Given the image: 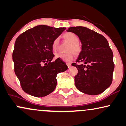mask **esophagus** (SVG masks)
Instances as JSON below:
<instances>
[{"label": "esophagus", "instance_id": "obj_1", "mask_svg": "<svg viewBox=\"0 0 126 126\" xmlns=\"http://www.w3.org/2000/svg\"><path fill=\"white\" fill-rule=\"evenodd\" d=\"M66 64H67V65L68 67V68H69V67L71 66V64L70 63H67Z\"/></svg>", "mask_w": 126, "mask_h": 126}]
</instances>
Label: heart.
<instances>
[{
    "mask_svg": "<svg viewBox=\"0 0 126 126\" xmlns=\"http://www.w3.org/2000/svg\"><path fill=\"white\" fill-rule=\"evenodd\" d=\"M63 37L65 39L71 43L68 51H72L76 55H79L81 52L82 49L81 45L79 44V37L75 33L68 32L63 35ZM59 45V39H55L52 44V48L54 50L57 49ZM55 58L57 59H61L64 62H71L73 59V54L72 51L68 53L58 52L55 54Z\"/></svg>",
    "mask_w": 126,
    "mask_h": 126,
    "instance_id": "heart-1",
    "label": "heart"
}]
</instances>
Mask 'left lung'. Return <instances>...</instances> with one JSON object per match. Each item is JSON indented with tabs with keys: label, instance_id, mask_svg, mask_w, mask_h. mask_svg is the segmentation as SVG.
<instances>
[{
	"label": "left lung",
	"instance_id": "8db88e82",
	"mask_svg": "<svg viewBox=\"0 0 126 126\" xmlns=\"http://www.w3.org/2000/svg\"><path fill=\"white\" fill-rule=\"evenodd\" d=\"M67 31L76 34L82 43V51L76 63L84 64H72L78 69L75 76L76 87L89 95L102 93L111 85L114 69L113 53L107 40L85 27H71Z\"/></svg>",
	"mask_w": 126,
	"mask_h": 126
}]
</instances>
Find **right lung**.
<instances>
[{
	"instance_id": "add662e5",
	"label": "right lung",
	"mask_w": 126,
	"mask_h": 126,
	"mask_svg": "<svg viewBox=\"0 0 126 126\" xmlns=\"http://www.w3.org/2000/svg\"><path fill=\"white\" fill-rule=\"evenodd\" d=\"M65 29L38 25L17 37L12 54L14 69L25 93L44 97L54 90L57 74L68 67L61 59L51 62L52 44Z\"/></svg>"
}]
</instances>
